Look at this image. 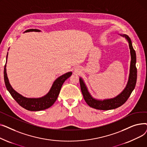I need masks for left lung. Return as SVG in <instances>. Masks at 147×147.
Instances as JSON below:
<instances>
[{"label": "left lung", "instance_id": "obj_1", "mask_svg": "<svg viewBox=\"0 0 147 147\" xmlns=\"http://www.w3.org/2000/svg\"><path fill=\"white\" fill-rule=\"evenodd\" d=\"M122 36L125 37L129 42V48L130 50L131 62L129 80L126 87L123 90L121 93L115 98L109 99H105L103 100V101H99V100H96L91 96V95L89 93V92L88 91L87 88L86 87L83 80L81 78H80L79 79L80 89L84 99L85 100L86 102L89 106L92 108H94V109L101 110H109L117 109V108L120 107L126 102L131 94H132V91L135 89L137 79V68L136 67V52L133 48L132 41H131L130 37L126 34H123L122 35Z\"/></svg>", "mask_w": 147, "mask_h": 147}]
</instances>
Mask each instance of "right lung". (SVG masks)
Masks as SVG:
<instances>
[{
	"label": "right lung",
	"mask_w": 147,
	"mask_h": 147,
	"mask_svg": "<svg viewBox=\"0 0 147 147\" xmlns=\"http://www.w3.org/2000/svg\"><path fill=\"white\" fill-rule=\"evenodd\" d=\"M40 32V31L37 29H29L26 30L25 32ZM7 57V54L6 58ZM71 72H68L60 76L53 82L48 94L43 97L40 98H27L22 96L13 89L9 84L8 79H7L6 71V64L5 65L4 68V80L7 90L9 91L12 98L20 106L29 111H40L51 107L56 101L63 84L69 77L71 76Z\"/></svg>",
	"instance_id": "obj_1"
}]
</instances>
